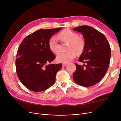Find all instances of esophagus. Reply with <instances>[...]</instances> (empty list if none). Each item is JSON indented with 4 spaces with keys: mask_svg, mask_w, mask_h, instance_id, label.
<instances>
[{
    "mask_svg": "<svg viewBox=\"0 0 121 121\" xmlns=\"http://www.w3.org/2000/svg\"><path fill=\"white\" fill-rule=\"evenodd\" d=\"M67 65V64H65V63H63V67H65V66H66Z\"/></svg>",
    "mask_w": 121,
    "mask_h": 121,
    "instance_id": "1",
    "label": "esophagus"
}]
</instances>
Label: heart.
<instances>
[{
	"label": "heart",
	"mask_w": 121,
	"mask_h": 121,
	"mask_svg": "<svg viewBox=\"0 0 121 121\" xmlns=\"http://www.w3.org/2000/svg\"><path fill=\"white\" fill-rule=\"evenodd\" d=\"M62 42L68 43V52L60 53L57 56V60L62 63H67L76 56V53L80 55L83 53L85 47V40L79 36L77 33L69 29H65L58 34ZM48 46L52 52L58 54L61 51V45L56 37L52 36L48 41Z\"/></svg>",
	"instance_id": "b5f03b06"
}]
</instances>
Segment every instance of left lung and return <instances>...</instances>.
Wrapping results in <instances>:
<instances>
[{"label": "left lung", "mask_w": 121, "mask_h": 121, "mask_svg": "<svg viewBox=\"0 0 121 121\" xmlns=\"http://www.w3.org/2000/svg\"><path fill=\"white\" fill-rule=\"evenodd\" d=\"M81 32L85 40V47L79 61L86 65L75 64L76 69L73 74L76 83L84 87L92 86L104 77L108 68L111 48L105 36L89 26H81L73 29Z\"/></svg>", "instance_id": "8db88e82"}]
</instances>
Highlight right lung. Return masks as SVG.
<instances>
[{
    "mask_svg": "<svg viewBox=\"0 0 121 121\" xmlns=\"http://www.w3.org/2000/svg\"><path fill=\"white\" fill-rule=\"evenodd\" d=\"M61 28L37 30L21 42L16 54V72L21 83L28 89L40 92L54 84L62 64L46 65L56 58L49 48L48 41Z\"/></svg>",
    "mask_w": 121,
    "mask_h": 121,
    "instance_id": "add662e5",
    "label": "right lung"
}]
</instances>
